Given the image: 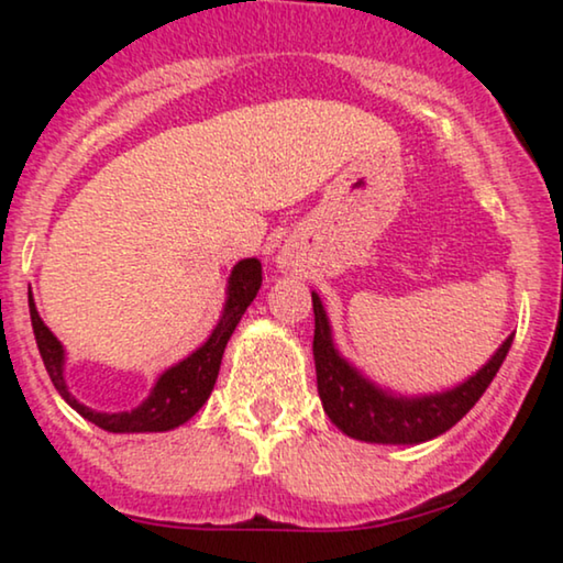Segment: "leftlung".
Segmentation results:
<instances>
[{"label": "left lung", "mask_w": 563, "mask_h": 563, "mask_svg": "<svg viewBox=\"0 0 563 563\" xmlns=\"http://www.w3.org/2000/svg\"><path fill=\"white\" fill-rule=\"evenodd\" d=\"M314 310V372H318V391L328 418L345 435L368 443H422L445 433L456 426L472 407L479 402L484 389L510 351L512 335L499 345L489 364L479 368L472 379L456 389L428 397H391L372 382L364 379L356 368L338 356L330 325L318 295H312Z\"/></svg>", "instance_id": "obj_1"}]
</instances>
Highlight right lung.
<instances>
[{"label":"right lung","instance_id":"1","mask_svg":"<svg viewBox=\"0 0 563 563\" xmlns=\"http://www.w3.org/2000/svg\"><path fill=\"white\" fill-rule=\"evenodd\" d=\"M261 289V261L245 258L241 264H235L233 274L228 282V299H225V312L218 322V328L212 330V335L207 338L202 349H197L191 356H187L179 364L166 368L158 376L156 387L145 399L143 405H137L130 412H97L89 410L87 405H81L79 399L71 397L66 382H64V345L58 343V338L43 325L41 314L35 310L33 295L27 289V305H30V320H33V333L37 351L48 372L53 387L58 389V395L74 407L81 418L95 422L107 433H161V430L179 428L195 415L199 407L207 402V397L212 395L214 382H218L222 353L233 335L238 322H241L245 307L253 302L256 291Z\"/></svg>","mask_w":563,"mask_h":563}]
</instances>
